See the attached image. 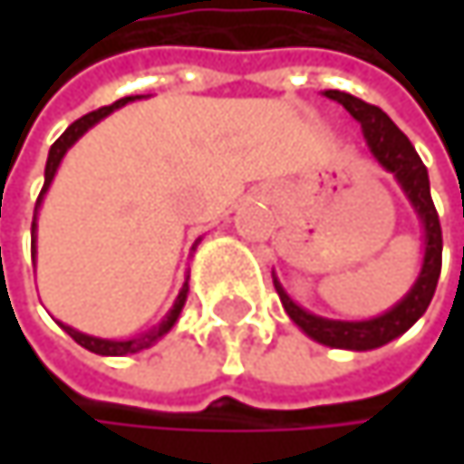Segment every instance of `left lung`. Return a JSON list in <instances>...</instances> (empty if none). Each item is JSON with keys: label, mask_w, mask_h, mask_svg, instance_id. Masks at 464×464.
Segmentation results:
<instances>
[{"label": "left lung", "mask_w": 464, "mask_h": 464, "mask_svg": "<svg viewBox=\"0 0 464 464\" xmlns=\"http://www.w3.org/2000/svg\"><path fill=\"white\" fill-rule=\"evenodd\" d=\"M323 96L338 102L360 126H362V137L368 141V150L373 152V158L379 160L382 169H387L401 190L406 193V198L411 201L414 212H417L421 233H424V257H421V271H419L417 282L411 285V290L384 314L371 317V320H360V323H346V320H327L320 314L306 312L304 306H298L287 290L282 287V282L274 274V287L279 293V301L287 312V317L298 324L309 338H314L317 343L333 346V349H352V352H368V349H379L390 341H395L398 335H403L419 317L427 312L432 295H435V285L440 276V252H443V238H440V223H438V212L432 207L430 198V177L427 169L417 155L414 144L409 137L373 104L343 93V91H323Z\"/></svg>", "instance_id": "8db88e82"}]
</instances>
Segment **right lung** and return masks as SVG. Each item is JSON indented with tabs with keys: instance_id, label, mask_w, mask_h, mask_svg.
<instances>
[{
	"instance_id": "right-lung-1",
	"label": "right lung",
	"mask_w": 464,
	"mask_h": 464,
	"mask_svg": "<svg viewBox=\"0 0 464 464\" xmlns=\"http://www.w3.org/2000/svg\"><path fill=\"white\" fill-rule=\"evenodd\" d=\"M137 99H144V96H126V99H121V102H115V104H110V107H102V110H96V112H88V115H82L80 121H74L58 140L53 141V147H50V152H47V163H45V185H43V193H40V198H37V207H34V220H32V257L37 255V212H40V207H43V198H45L47 188H50V182H53V177H55V171H58V166H61V160H63V155L69 152V147L74 144V141L80 140L88 129H93L99 121H104L107 115H112L115 110H121V107H126L129 102H137ZM185 301H188V282L182 285V290H179V295H177V301H174V306L169 309V314L160 320V323L155 324L152 330H147V333H141L137 338H123V341H115V338H99V335H88V333H80V330H74V327H69V324L58 323L80 346H85L88 352H93V354H104V357H123V354H137L141 349H150L155 341H160L174 324L179 320V312H182V306H185Z\"/></svg>"
}]
</instances>
